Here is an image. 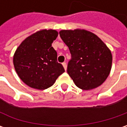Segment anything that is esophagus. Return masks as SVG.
Masks as SVG:
<instances>
[{"mask_svg": "<svg viewBox=\"0 0 127 127\" xmlns=\"http://www.w3.org/2000/svg\"><path fill=\"white\" fill-rule=\"evenodd\" d=\"M62 65H63V66H64V68L65 71H66V69H67V65H66V62H64V63L62 64Z\"/></svg>", "mask_w": 127, "mask_h": 127, "instance_id": "34e87169", "label": "esophagus"}]
</instances>
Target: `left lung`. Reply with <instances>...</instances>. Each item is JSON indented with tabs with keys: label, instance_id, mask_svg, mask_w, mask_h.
I'll return each instance as SVG.
<instances>
[{
	"label": "left lung",
	"instance_id": "1",
	"mask_svg": "<svg viewBox=\"0 0 127 127\" xmlns=\"http://www.w3.org/2000/svg\"><path fill=\"white\" fill-rule=\"evenodd\" d=\"M59 34L71 54L67 72L76 86L89 90L102 85L112 68V56L107 46L83 29L63 30Z\"/></svg>",
	"mask_w": 127,
	"mask_h": 127
}]
</instances>
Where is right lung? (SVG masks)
I'll use <instances>...</instances> for the list:
<instances>
[{
	"instance_id": "right-lung-1",
	"label": "right lung",
	"mask_w": 127,
	"mask_h": 127,
	"mask_svg": "<svg viewBox=\"0 0 127 127\" xmlns=\"http://www.w3.org/2000/svg\"><path fill=\"white\" fill-rule=\"evenodd\" d=\"M58 34L55 30H40L24 39L14 54L16 73L32 88L47 89L65 71L51 46Z\"/></svg>"
}]
</instances>
